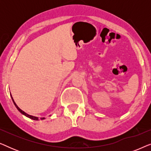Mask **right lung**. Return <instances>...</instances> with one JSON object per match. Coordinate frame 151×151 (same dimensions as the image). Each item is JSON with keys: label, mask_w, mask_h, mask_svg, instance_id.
<instances>
[{"label": "right lung", "mask_w": 151, "mask_h": 151, "mask_svg": "<svg viewBox=\"0 0 151 151\" xmlns=\"http://www.w3.org/2000/svg\"><path fill=\"white\" fill-rule=\"evenodd\" d=\"M11 97H12V101H13V102H14V105H15V106L16 107V109H18V111H20V113H22V114H23L24 115H25L26 117H29V118H30V119H34V120H38V117H35V116H32V115H28L27 113H26L25 112H24L23 111H22L21 109H20L19 107H18L17 105H16V104L15 103V102H14V99H13V98H12V95H11ZM45 119V117H42V118H40V119Z\"/></svg>", "instance_id": "right-lung-1"}]
</instances>
